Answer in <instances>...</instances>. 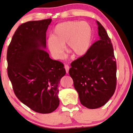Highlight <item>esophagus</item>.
<instances>
[{
  "instance_id": "obj_1",
  "label": "esophagus",
  "mask_w": 133,
  "mask_h": 133,
  "mask_svg": "<svg viewBox=\"0 0 133 133\" xmlns=\"http://www.w3.org/2000/svg\"><path fill=\"white\" fill-rule=\"evenodd\" d=\"M65 70H66V73L68 74V72H69V66L68 65H65Z\"/></svg>"
}]
</instances>
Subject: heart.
<instances>
[{
  "mask_svg": "<svg viewBox=\"0 0 133 133\" xmlns=\"http://www.w3.org/2000/svg\"><path fill=\"white\" fill-rule=\"evenodd\" d=\"M92 37V29L87 22L66 21L56 26L52 36L48 39L47 46L56 59L62 58L65 43L67 51L79 56L88 51Z\"/></svg>",
  "mask_w": 133,
  "mask_h": 133,
  "instance_id": "1",
  "label": "heart"
}]
</instances>
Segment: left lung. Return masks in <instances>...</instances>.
<instances>
[{
  "label": "left lung",
  "instance_id": "obj_1",
  "mask_svg": "<svg viewBox=\"0 0 133 133\" xmlns=\"http://www.w3.org/2000/svg\"><path fill=\"white\" fill-rule=\"evenodd\" d=\"M99 40L87 53L71 63L69 74L82 105L90 109L107 103L116 88L117 65L114 49L105 29L98 21Z\"/></svg>",
  "mask_w": 133,
  "mask_h": 133
}]
</instances>
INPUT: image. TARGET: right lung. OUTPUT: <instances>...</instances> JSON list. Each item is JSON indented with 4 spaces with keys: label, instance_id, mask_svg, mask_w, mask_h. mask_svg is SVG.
Segmentation results:
<instances>
[{
    "label": "right lung",
    "instance_id": "1",
    "mask_svg": "<svg viewBox=\"0 0 133 133\" xmlns=\"http://www.w3.org/2000/svg\"><path fill=\"white\" fill-rule=\"evenodd\" d=\"M51 19L29 21L17 28L7 51L8 74L22 103L41 114L59 104L58 85L66 71L62 62L50 58L46 32Z\"/></svg>",
    "mask_w": 133,
    "mask_h": 133
}]
</instances>
